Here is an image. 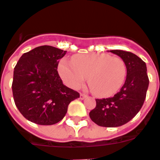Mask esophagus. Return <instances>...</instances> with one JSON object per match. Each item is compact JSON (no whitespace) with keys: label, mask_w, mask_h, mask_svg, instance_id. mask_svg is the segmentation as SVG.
<instances>
[{"label":"esophagus","mask_w":160,"mask_h":160,"mask_svg":"<svg viewBox=\"0 0 160 160\" xmlns=\"http://www.w3.org/2000/svg\"><path fill=\"white\" fill-rule=\"evenodd\" d=\"M87 97V95L85 94H80V99H84Z\"/></svg>","instance_id":"esophagus-1"}]
</instances>
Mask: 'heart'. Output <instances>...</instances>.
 <instances>
[{
	"label": "heart",
	"instance_id": "1",
	"mask_svg": "<svg viewBox=\"0 0 160 160\" xmlns=\"http://www.w3.org/2000/svg\"><path fill=\"white\" fill-rule=\"evenodd\" d=\"M59 73L67 85L78 89L88 82L96 96L115 95L125 82L126 65L121 58L106 53L80 54L68 61L63 59L59 65Z\"/></svg>",
	"mask_w": 160,
	"mask_h": 160
}]
</instances>
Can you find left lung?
Masks as SVG:
<instances>
[{
    "instance_id": "obj_1",
    "label": "left lung",
    "mask_w": 160,
    "mask_h": 160,
    "mask_svg": "<svg viewBox=\"0 0 160 160\" xmlns=\"http://www.w3.org/2000/svg\"><path fill=\"white\" fill-rule=\"evenodd\" d=\"M126 65L127 75L121 91L113 97L96 99V106L90 112L91 121L103 127H118L132 120L142 107L147 96L149 78L147 65L130 52L111 50Z\"/></svg>"
}]
</instances>
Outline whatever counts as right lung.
I'll use <instances>...</instances> for the list:
<instances>
[{
    "label": "right lung",
    "mask_w": 160,
    "mask_h": 160,
    "mask_svg": "<svg viewBox=\"0 0 160 160\" xmlns=\"http://www.w3.org/2000/svg\"><path fill=\"white\" fill-rule=\"evenodd\" d=\"M66 51L48 45L24 53L13 70L12 91L16 107L26 119L51 125L63 119L78 91L65 86L57 72Z\"/></svg>",
    "instance_id": "obj_1"
}]
</instances>
